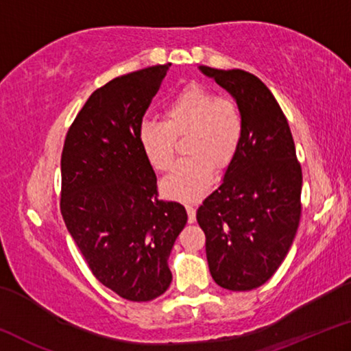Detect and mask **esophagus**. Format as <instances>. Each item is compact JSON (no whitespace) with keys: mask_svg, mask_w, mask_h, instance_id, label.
I'll return each instance as SVG.
<instances>
[{"mask_svg":"<svg viewBox=\"0 0 351 351\" xmlns=\"http://www.w3.org/2000/svg\"><path fill=\"white\" fill-rule=\"evenodd\" d=\"M187 215H189V223H195L197 221V210H195L193 206H186Z\"/></svg>","mask_w":351,"mask_h":351,"instance_id":"esophagus-1","label":"esophagus"}]
</instances>
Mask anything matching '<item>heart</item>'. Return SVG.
I'll use <instances>...</instances> for the list:
<instances>
[{
    "label": "heart",
    "mask_w": 351,
    "mask_h": 351,
    "mask_svg": "<svg viewBox=\"0 0 351 351\" xmlns=\"http://www.w3.org/2000/svg\"><path fill=\"white\" fill-rule=\"evenodd\" d=\"M245 121L232 99L219 97L209 88L184 86L164 108L162 121H144L139 142L152 167L165 171L175 161L176 139L187 138L189 156L164 178L165 197L192 203L204 197L212 186L213 169L224 170L240 150Z\"/></svg>",
    "instance_id": "1"
}]
</instances>
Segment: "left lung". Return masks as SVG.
<instances>
[{"instance_id": "obj_1", "label": "left lung", "mask_w": 351, "mask_h": 351, "mask_svg": "<svg viewBox=\"0 0 351 351\" xmlns=\"http://www.w3.org/2000/svg\"><path fill=\"white\" fill-rule=\"evenodd\" d=\"M240 106L245 133L221 186L198 207L212 278L230 291L266 283L287 257L300 221L302 169L280 105L243 69L199 66Z\"/></svg>"}]
</instances>
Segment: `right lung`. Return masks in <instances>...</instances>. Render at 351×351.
Returning <instances> with one entry per match:
<instances>
[{"label":"right lung","instance_id":"obj_1","mask_svg":"<svg viewBox=\"0 0 351 351\" xmlns=\"http://www.w3.org/2000/svg\"><path fill=\"white\" fill-rule=\"evenodd\" d=\"M169 64L116 77L94 91L69 127L62 152L60 210L91 272L132 302L171 283L169 255L187 212L158 199L156 175L139 127Z\"/></svg>","mask_w":351,"mask_h":351}]
</instances>
